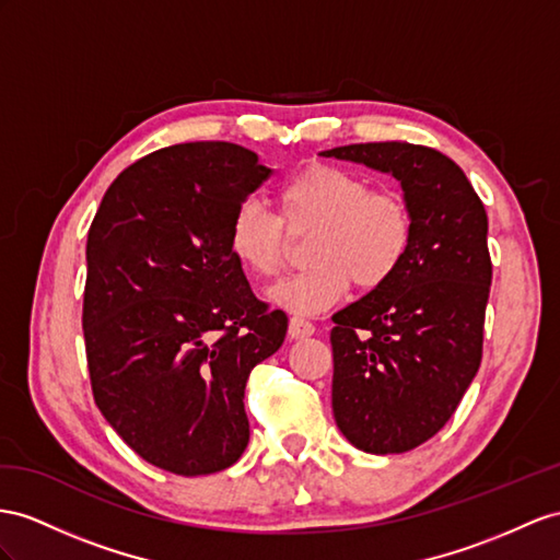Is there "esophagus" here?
I'll return each instance as SVG.
<instances>
[{
    "mask_svg": "<svg viewBox=\"0 0 560 560\" xmlns=\"http://www.w3.org/2000/svg\"><path fill=\"white\" fill-rule=\"evenodd\" d=\"M314 331H317V328H314V324L307 322L305 317H291V322H289V336H291L293 340L307 338V336H312Z\"/></svg>",
    "mask_w": 560,
    "mask_h": 560,
    "instance_id": "esophagus-1",
    "label": "esophagus"
}]
</instances>
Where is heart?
Masks as SVG:
<instances>
[{"instance_id":"1","label":"heart","mask_w":560,"mask_h":560,"mask_svg":"<svg viewBox=\"0 0 560 560\" xmlns=\"http://www.w3.org/2000/svg\"><path fill=\"white\" fill-rule=\"evenodd\" d=\"M279 210L246 198L229 220V250L255 277L277 275L283 265L285 228L314 226L310 267L269 289L271 303L295 314H319L340 303L354 281L378 289L395 277L411 250L413 212L395 189H371L352 170L317 163L279 186Z\"/></svg>"}]
</instances>
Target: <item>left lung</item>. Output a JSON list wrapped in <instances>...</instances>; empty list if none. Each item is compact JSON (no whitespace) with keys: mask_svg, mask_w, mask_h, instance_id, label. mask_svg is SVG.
<instances>
[{"mask_svg":"<svg viewBox=\"0 0 560 560\" xmlns=\"http://www.w3.org/2000/svg\"><path fill=\"white\" fill-rule=\"evenodd\" d=\"M326 158L388 172L413 212L407 260L334 314V417L357 450L402 454L452 419L482 360L492 260L487 212L464 170L407 141L350 143Z\"/></svg>","mask_w":560,"mask_h":560,"instance_id":"1","label":"left lung"}]
</instances>
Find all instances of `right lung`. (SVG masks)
Returning <instances> with one entry per match:
<instances>
[{
    "label": "right lung",
    "mask_w": 560,
    "mask_h": 560,
    "mask_svg": "<svg viewBox=\"0 0 560 560\" xmlns=\"http://www.w3.org/2000/svg\"><path fill=\"white\" fill-rule=\"evenodd\" d=\"M269 175L238 143H177L122 170L90 226L94 402L143 462L177 476L238 462L248 376L289 328L253 295L226 238L234 208Z\"/></svg>",
    "instance_id": "right-lung-1"
}]
</instances>
